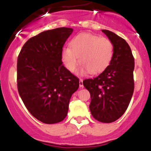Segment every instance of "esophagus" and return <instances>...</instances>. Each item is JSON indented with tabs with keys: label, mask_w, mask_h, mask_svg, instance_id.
Returning a JSON list of instances; mask_svg holds the SVG:
<instances>
[{
	"label": "esophagus",
	"mask_w": 151,
	"mask_h": 151,
	"mask_svg": "<svg viewBox=\"0 0 151 151\" xmlns=\"http://www.w3.org/2000/svg\"><path fill=\"white\" fill-rule=\"evenodd\" d=\"M79 85H80V87H83V79H80V81H79Z\"/></svg>",
	"instance_id": "34e87169"
}]
</instances>
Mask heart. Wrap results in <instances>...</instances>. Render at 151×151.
Returning <instances> with one entry per match:
<instances>
[{"label": "heart", "instance_id": "heart-1", "mask_svg": "<svg viewBox=\"0 0 151 151\" xmlns=\"http://www.w3.org/2000/svg\"><path fill=\"white\" fill-rule=\"evenodd\" d=\"M114 53V44L110 39L91 34H81L72 39L70 47L63 48L61 58L69 71H75L80 60L82 64L81 73L89 71L97 74L110 65Z\"/></svg>", "mask_w": 151, "mask_h": 151}]
</instances>
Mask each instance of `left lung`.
Wrapping results in <instances>:
<instances>
[{
	"label": "left lung",
	"mask_w": 151,
	"mask_h": 151,
	"mask_svg": "<svg viewBox=\"0 0 151 151\" xmlns=\"http://www.w3.org/2000/svg\"><path fill=\"white\" fill-rule=\"evenodd\" d=\"M102 31L114 44V57L100 75L84 80L83 84L91 93L92 116L100 122L112 123L124 114L132 97L134 58L124 39L110 30Z\"/></svg>",
	"instance_id": "8db88e82"
}]
</instances>
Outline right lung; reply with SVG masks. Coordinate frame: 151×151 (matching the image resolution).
<instances>
[{"instance_id":"add662e5","label":"right lung","mask_w":151,"mask_h":151,"mask_svg":"<svg viewBox=\"0 0 151 151\" xmlns=\"http://www.w3.org/2000/svg\"><path fill=\"white\" fill-rule=\"evenodd\" d=\"M73 29L46 30L29 39L17 58V90L25 107L38 121L56 124L68 114L79 79L63 65L62 48Z\"/></svg>"}]
</instances>
